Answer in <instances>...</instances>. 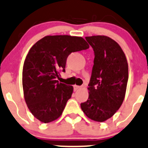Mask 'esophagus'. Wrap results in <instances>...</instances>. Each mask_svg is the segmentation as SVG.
I'll use <instances>...</instances> for the list:
<instances>
[{"instance_id": "1", "label": "esophagus", "mask_w": 148, "mask_h": 148, "mask_svg": "<svg viewBox=\"0 0 148 148\" xmlns=\"http://www.w3.org/2000/svg\"><path fill=\"white\" fill-rule=\"evenodd\" d=\"M80 88V86H78V85H74V91L76 92L77 91V90H79V89Z\"/></svg>"}]
</instances>
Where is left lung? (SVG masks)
Instances as JSON below:
<instances>
[{
    "mask_svg": "<svg viewBox=\"0 0 148 148\" xmlns=\"http://www.w3.org/2000/svg\"><path fill=\"white\" fill-rule=\"evenodd\" d=\"M94 51V65L89 83V97L81 108L90 119L103 122L119 109L129 78L125 54L118 43L106 36L86 37Z\"/></svg>",
    "mask_w": 148,
    "mask_h": 148,
    "instance_id": "left-lung-1",
    "label": "left lung"
}]
</instances>
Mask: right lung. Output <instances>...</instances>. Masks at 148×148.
<instances>
[{
	"mask_svg": "<svg viewBox=\"0 0 148 148\" xmlns=\"http://www.w3.org/2000/svg\"><path fill=\"white\" fill-rule=\"evenodd\" d=\"M89 48L80 37L46 36L31 48L24 63L22 84L27 107L43 123L62 114L73 87L59 83V72H65L67 57L71 53Z\"/></svg>",
	"mask_w": 148,
	"mask_h": 148,
	"instance_id": "add662e5",
	"label": "right lung"
}]
</instances>
